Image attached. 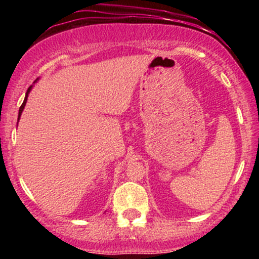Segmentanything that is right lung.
<instances>
[{
  "label": "right lung",
  "mask_w": 259,
  "mask_h": 259,
  "mask_svg": "<svg viewBox=\"0 0 259 259\" xmlns=\"http://www.w3.org/2000/svg\"><path fill=\"white\" fill-rule=\"evenodd\" d=\"M31 90V86L30 88L28 89V91H26V95H25V99H24V102L22 103V106H20V108H19V117H20V114H22V112H23V109H24V106H25V103H26V99H28V94H29V91ZM18 120H19V118H18Z\"/></svg>",
  "instance_id": "right-lung-1"
}]
</instances>
